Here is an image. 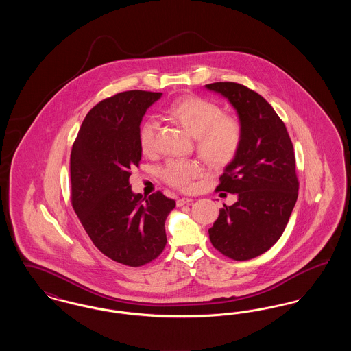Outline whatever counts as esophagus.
<instances>
[{"instance_id":"obj_1","label":"esophagus","mask_w":351,"mask_h":351,"mask_svg":"<svg viewBox=\"0 0 351 351\" xmlns=\"http://www.w3.org/2000/svg\"><path fill=\"white\" fill-rule=\"evenodd\" d=\"M192 201L193 200L189 199V197H180V199H178L176 204H178V206H183V205H186V204H191Z\"/></svg>"}]
</instances>
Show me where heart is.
<instances>
[{
  "mask_svg": "<svg viewBox=\"0 0 351 351\" xmlns=\"http://www.w3.org/2000/svg\"><path fill=\"white\" fill-rule=\"evenodd\" d=\"M167 114L196 138V149L209 166L223 167L233 162L242 143V126L237 118L223 114L218 104L189 96L173 101ZM156 133L158 122L154 118L145 121L139 130V145L145 154L155 150ZM199 173L200 166L193 160L172 159L160 168L162 179L182 191L191 189Z\"/></svg>",
  "mask_w": 351,
  "mask_h": 351,
  "instance_id": "heart-1",
  "label": "heart"
}]
</instances>
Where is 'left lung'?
<instances>
[{"mask_svg":"<svg viewBox=\"0 0 351 351\" xmlns=\"http://www.w3.org/2000/svg\"><path fill=\"white\" fill-rule=\"evenodd\" d=\"M205 88L229 100L242 126L241 147L217 186L238 200L219 209L209 238L225 256L249 261L278 242L298 200L293 146L283 121L256 92L230 82Z\"/></svg>","mask_w":351,"mask_h":351,"instance_id":"obj_1","label":"left lung"}]
</instances>
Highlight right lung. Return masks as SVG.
Returning <instances> with one entry per match:
<instances>
[{
	"label": "right lung",
	"mask_w": 351,
	"mask_h": 351,
	"mask_svg": "<svg viewBox=\"0 0 351 351\" xmlns=\"http://www.w3.org/2000/svg\"><path fill=\"white\" fill-rule=\"evenodd\" d=\"M162 93L128 90L100 101L84 118L71 151V202L93 245L118 263L139 267L167 243L165 222L176 202L143 199L129 178L139 166L141 122Z\"/></svg>",
	"instance_id": "add662e5"
}]
</instances>
